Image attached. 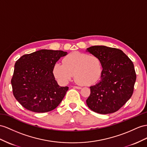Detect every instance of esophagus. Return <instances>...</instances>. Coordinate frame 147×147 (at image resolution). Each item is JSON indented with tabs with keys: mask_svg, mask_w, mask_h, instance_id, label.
<instances>
[{
	"mask_svg": "<svg viewBox=\"0 0 147 147\" xmlns=\"http://www.w3.org/2000/svg\"><path fill=\"white\" fill-rule=\"evenodd\" d=\"M73 88L78 89H81V87H80V86H73Z\"/></svg>",
	"mask_w": 147,
	"mask_h": 147,
	"instance_id": "obj_1",
	"label": "esophagus"
}]
</instances>
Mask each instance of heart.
I'll return each instance as SVG.
<instances>
[{
  "instance_id": "obj_1",
  "label": "heart",
  "mask_w": 147,
  "mask_h": 147,
  "mask_svg": "<svg viewBox=\"0 0 147 147\" xmlns=\"http://www.w3.org/2000/svg\"><path fill=\"white\" fill-rule=\"evenodd\" d=\"M102 73V64L96 55L73 52L65 56L63 64L56 63L53 73L61 84L67 83L74 74L77 83L89 86L98 81Z\"/></svg>"
}]
</instances>
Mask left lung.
<instances>
[{
  "mask_svg": "<svg viewBox=\"0 0 147 147\" xmlns=\"http://www.w3.org/2000/svg\"><path fill=\"white\" fill-rule=\"evenodd\" d=\"M86 51L99 57L102 64L100 81L90 87L88 106L101 114L117 111L133 94L136 81L134 63L117 48L92 46Z\"/></svg>",
  "mask_w": 147,
  "mask_h": 147,
  "instance_id": "8db88e82",
  "label": "left lung"
}]
</instances>
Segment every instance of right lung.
<instances>
[{"label": "right lung", "mask_w": 147, "mask_h": 147, "mask_svg": "<svg viewBox=\"0 0 147 147\" xmlns=\"http://www.w3.org/2000/svg\"><path fill=\"white\" fill-rule=\"evenodd\" d=\"M66 55L61 50H41L24 55L16 61L11 80L13 94L26 109L43 113L58 106L69 88L58 84L53 68Z\"/></svg>", "instance_id": "obj_1"}]
</instances>
